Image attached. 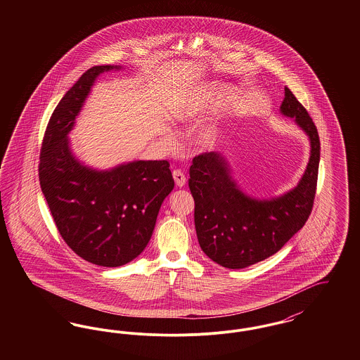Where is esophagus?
<instances>
[{"label": "esophagus", "mask_w": 360, "mask_h": 360, "mask_svg": "<svg viewBox=\"0 0 360 360\" xmlns=\"http://www.w3.org/2000/svg\"><path fill=\"white\" fill-rule=\"evenodd\" d=\"M172 176H174V181H175V185L178 188H184L186 185V176L185 174L181 172V170H174L172 172Z\"/></svg>", "instance_id": "esophagus-1"}]
</instances>
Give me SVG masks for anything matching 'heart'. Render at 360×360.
Wrapping results in <instances>:
<instances>
[{
  "label": "heart",
  "instance_id": "heart-1",
  "mask_svg": "<svg viewBox=\"0 0 360 360\" xmlns=\"http://www.w3.org/2000/svg\"><path fill=\"white\" fill-rule=\"evenodd\" d=\"M223 94L224 90H219L217 91V96H223ZM193 115H194V108L191 105H186L185 108H182L179 110V117L184 119V120H188L190 117H193ZM205 140H207V139H205Z\"/></svg>",
  "mask_w": 360,
  "mask_h": 360
}]
</instances>
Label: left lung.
<instances>
[{"instance_id":"8db88e82","label":"left lung","mask_w":360,"mask_h":360,"mask_svg":"<svg viewBox=\"0 0 360 360\" xmlns=\"http://www.w3.org/2000/svg\"><path fill=\"white\" fill-rule=\"evenodd\" d=\"M285 116L310 139V159L298 186L285 195L257 201L240 191L221 155L202 153L190 166L198 243L207 257L226 269H244L278 252L308 221L317 188L320 137L308 110L285 87Z\"/></svg>"}]
</instances>
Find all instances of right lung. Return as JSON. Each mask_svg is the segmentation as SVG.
Masks as SVG:
<instances>
[{"label":"right lung","mask_w":360,"mask_h":360,"mask_svg":"<svg viewBox=\"0 0 360 360\" xmlns=\"http://www.w3.org/2000/svg\"><path fill=\"white\" fill-rule=\"evenodd\" d=\"M112 69L87 70L63 96L47 124L39 163L40 188L60 236L78 257L103 267L122 266L143 252L174 188L167 160H136L96 172L70 153L68 134L90 87Z\"/></svg>","instance_id":"obj_1"}]
</instances>
